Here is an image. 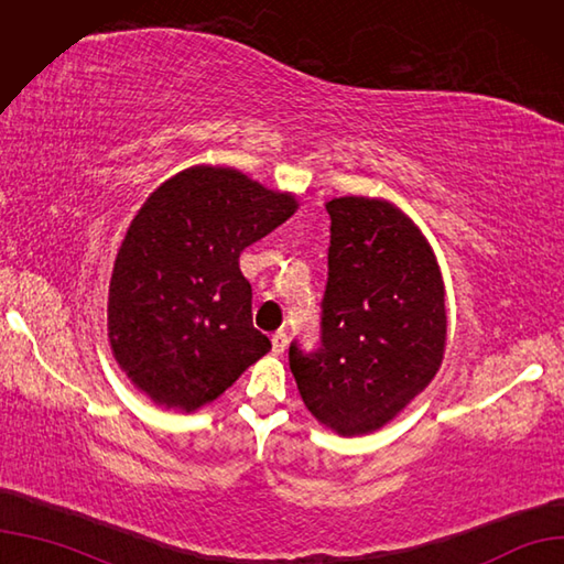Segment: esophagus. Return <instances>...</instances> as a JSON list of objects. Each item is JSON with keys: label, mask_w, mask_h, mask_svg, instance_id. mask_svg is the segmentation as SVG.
<instances>
[{"label": "esophagus", "mask_w": 564, "mask_h": 564, "mask_svg": "<svg viewBox=\"0 0 564 564\" xmlns=\"http://www.w3.org/2000/svg\"><path fill=\"white\" fill-rule=\"evenodd\" d=\"M286 343H289V338H286V334H284V332L273 334V352H275L278 357H280V355H284Z\"/></svg>", "instance_id": "1"}]
</instances>
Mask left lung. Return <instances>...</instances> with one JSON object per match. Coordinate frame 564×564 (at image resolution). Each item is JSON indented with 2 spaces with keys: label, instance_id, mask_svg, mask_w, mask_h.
<instances>
[{
  "label": "left lung",
  "instance_id": "8db88e82",
  "mask_svg": "<svg viewBox=\"0 0 564 564\" xmlns=\"http://www.w3.org/2000/svg\"><path fill=\"white\" fill-rule=\"evenodd\" d=\"M332 217L319 347L289 345L307 411L340 436L380 430L436 376L445 291L430 242L399 207L347 196Z\"/></svg>",
  "mask_w": 564,
  "mask_h": 564
}]
</instances>
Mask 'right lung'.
Returning a JSON list of instances; mask_svg holds the SVG:
<instances>
[{
  "instance_id": "right-lung-1",
  "label": "right lung",
  "mask_w": 564,
  "mask_h": 564,
  "mask_svg": "<svg viewBox=\"0 0 564 564\" xmlns=\"http://www.w3.org/2000/svg\"><path fill=\"white\" fill-rule=\"evenodd\" d=\"M296 207L291 193L212 165L151 193L116 257L107 305L113 357L138 390L191 413L268 352L238 259Z\"/></svg>"
}]
</instances>
